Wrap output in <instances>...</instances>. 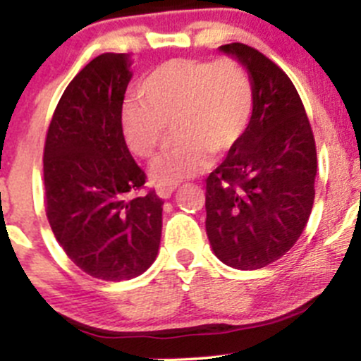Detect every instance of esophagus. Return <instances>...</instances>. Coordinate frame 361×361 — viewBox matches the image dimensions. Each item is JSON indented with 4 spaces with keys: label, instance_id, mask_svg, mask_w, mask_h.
Returning a JSON list of instances; mask_svg holds the SVG:
<instances>
[{
    "label": "esophagus",
    "instance_id": "obj_1",
    "mask_svg": "<svg viewBox=\"0 0 361 361\" xmlns=\"http://www.w3.org/2000/svg\"><path fill=\"white\" fill-rule=\"evenodd\" d=\"M174 185H157V195L160 199H169L174 192Z\"/></svg>",
    "mask_w": 361,
    "mask_h": 361
}]
</instances>
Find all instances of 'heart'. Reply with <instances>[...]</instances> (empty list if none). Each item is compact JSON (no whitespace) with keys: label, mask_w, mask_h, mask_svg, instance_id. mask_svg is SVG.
Instances as JSON below:
<instances>
[{"label":"heart","mask_w":361,"mask_h":361,"mask_svg":"<svg viewBox=\"0 0 361 361\" xmlns=\"http://www.w3.org/2000/svg\"><path fill=\"white\" fill-rule=\"evenodd\" d=\"M140 103L123 106L120 123L127 147L141 159L159 154L167 126L178 141L152 167L159 185H176L206 169L209 155L235 150L248 130L255 106L251 76L234 57L171 59L143 76Z\"/></svg>","instance_id":"b5f03b06"}]
</instances>
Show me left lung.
<instances>
[{
  "mask_svg": "<svg viewBox=\"0 0 361 361\" xmlns=\"http://www.w3.org/2000/svg\"><path fill=\"white\" fill-rule=\"evenodd\" d=\"M248 69L253 116L241 143L206 178V232L228 267L255 271L300 238L318 169L311 123L285 71L245 43L221 45Z\"/></svg>",
  "mask_w": 361,
  "mask_h": 361,
  "instance_id": "1",
  "label": "left lung"
}]
</instances>
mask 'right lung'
Masks as SVG:
<instances>
[{
  "instance_id": "add662e5",
  "label": "right lung",
  "mask_w": 361,
  "mask_h": 361,
  "mask_svg": "<svg viewBox=\"0 0 361 361\" xmlns=\"http://www.w3.org/2000/svg\"><path fill=\"white\" fill-rule=\"evenodd\" d=\"M126 54L106 52L69 82L43 148L45 211L76 267L103 281L143 274L157 257L162 204L122 133Z\"/></svg>"
}]
</instances>
